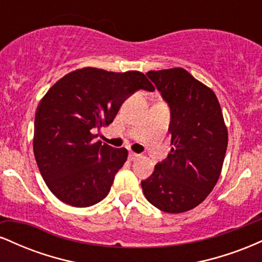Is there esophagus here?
<instances>
[{
  "mask_svg": "<svg viewBox=\"0 0 262 262\" xmlns=\"http://www.w3.org/2000/svg\"><path fill=\"white\" fill-rule=\"evenodd\" d=\"M139 154H135V152H129V160L130 161H134V160H137L138 158H139Z\"/></svg>",
  "mask_w": 262,
  "mask_h": 262,
  "instance_id": "1",
  "label": "esophagus"
}]
</instances>
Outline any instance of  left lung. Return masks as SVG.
Wrapping results in <instances>:
<instances>
[{
	"label": "left lung",
	"instance_id": "8db88e82",
	"mask_svg": "<svg viewBox=\"0 0 262 262\" xmlns=\"http://www.w3.org/2000/svg\"><path fill=\"white\" fill-rule=\"evenodd\" d=\"M171 111V152L141 181L144 196L166 213L202 203L214 188L228 146V130L215 93L182 68L148 71Z\"/></svg>",
	"mask_w": 262,
	"mask_h": 262
}]
</instances>
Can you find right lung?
I'll list each match as a JSON object with an SVG mask.
<instances>
[{
	"instance_id": "add662e5",
	"label": "right lung",
	"mask_w": 262,
	"mask_h": 262,
	"mask_svg": "<svg viewBox=\"0 0 262 262\" xmlns=\"http://www.w3.org/2000/svg\"><path fill=\"white\" fill-rule=\"evenodd\" d=\"M138 90H155L139 71L83 68L56 81L39 102L33 150L45 183L61 202L90 207L107 196L128 150L96 141L93 132L110 125Z\"/></svg>"
}]
</instances>
